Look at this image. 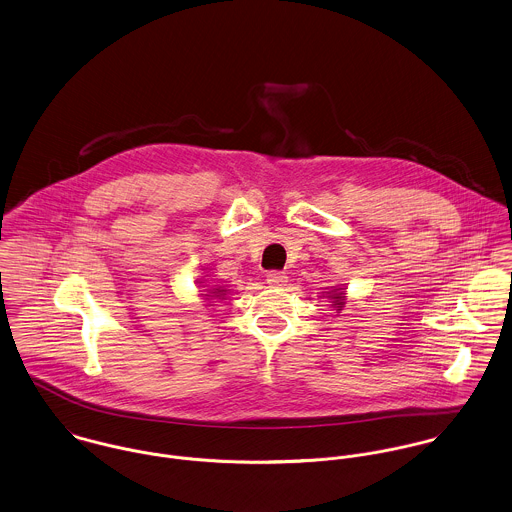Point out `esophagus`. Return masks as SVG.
Listing matches in <instances>:
<instances>
[{"instance_id":"1","label":"esophagus","mask_w":512,"mask_h":512,"mask_svg":"<svg viewBox=\"0 0 512 512\" xmlns=\"http://www.w3.org/2000/svg\"><path fill=\"white\" fill-rule=\"evenodd\" d=\"M287 283V275L281 271H271L267 273V285L271 287H283Z\"/></svg>"}]
</instances>
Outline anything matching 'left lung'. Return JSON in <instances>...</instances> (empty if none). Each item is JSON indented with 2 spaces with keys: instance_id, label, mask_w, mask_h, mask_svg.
I'll return each instance as SVG.
<instances>
[{
  "instance_id": "8db88e82",
  "label": "left lung",
  "mask_w": 512,
  "mask_h": 512,
  "mask_svg": "<svg viewBox=\"0 0 512 512\" xmlns=\"http://www.w3.org/2000/svg\"><path fill=\"white\" fill-rule=\"evenodd\" d=\"M326 299H330L332 307L336 308V310H342V307L346 305V291L342 287H332L326 293Z\"/></svg>"
}]
</instances>
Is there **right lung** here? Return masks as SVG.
<instances>
[{
  "instance_id": "1",
  "label": "right lung",
  "mask_w": 512,
  "mask_h": 512,
  "mask_svg": "<svg viewBox=\"0 0 512 512\" xmlns=\"http://www.w3.org/2000/svg\"><path fill=\"white\" fill-rule=\"evenodd\" d=\"M200 287H204V299H223L225 295H227V289L225 287H219V285H211V287H207V285H200Z\"/></svg>"
}]
</instances>
